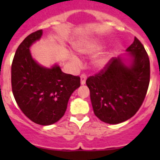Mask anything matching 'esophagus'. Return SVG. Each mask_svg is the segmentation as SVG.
<instances>
[{
  "instance_id": "1",
  "label": "esophagus",
  "mask_w": 160,
  "mask_h": 160,
  "mask_svg": "<svg viewBox=\"0 0 160 160\" xmlns=\"http://www.w3.org/2000/svg\"><path fill=\"white\" fill-rule=\"evenodd\" d=\"M80 78H81V84L84 85L86 83V80H87V75L85 73H82L81 76H80Z\"/></svg>"
}]
</instances>
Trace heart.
I'll return each instance as SVG.
<instances>
[{"label": "heart", "mask_w": 160, "mask_h": 160, "mask_svg": "<svg viewBox=\"0 0 160 160\" xmlns=\"http://www.w3.org/2000/svg\"><path fill=\"white\" fill-rule=\"evenodd\" d=\"M102 48V45L99 42L96 40H90L88 42H84L82 43H80L76 46V49L78 51L82 53H87V54H90V53H95L98 51ZM71 62L73 64L78 66L80 64V60L75 55H71ZM109 62V57L107 54L102 53V54L98 55L94 58V64L97 68H103L107 66Z\"/></svg>", "instance_id": "b5f03b06"}]
</instances>
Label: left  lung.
<instances>
[{
    "instance_id": "obj_1",
    "label": "left lung",
    "mask_w": 160,
    "mask_h": 160,
    "mask_svg": "<svg viewBox=\"0 0 160 160\" xmlns=\"http://www.w3.org/2000/svg\"><path fill=\"white\" fill-rule=\"evenodd\" d=\"M131 64L112 58L102 70L87 79L94 113L101 121L118 124L136 114L150 82V60L137 38L127 49Z\"/></svg>"
}]
</instances>
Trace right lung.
Here are the masks:
<instances>
[{"mask_svg": "<svg viewBox=\"0 0 160 160\" xmlns=\"http://www.w3.org/2000/svg\"><path fill=\"white\" fill-rule=\"evenodd\" d=\"M42 35V29L32 32L19 45L11 67V83L14 98L25 116L47 126L64 115L69 98L81 83L80 77L63 73L58 66L48 69L32 58L29 47Z\"/></svg>", "mask_w": 160, "mask_h": 160, "instance_id": "obj_1", "label": "right lung"}]
</instances>
